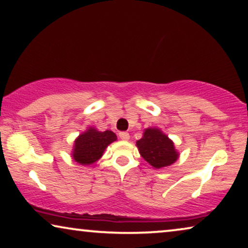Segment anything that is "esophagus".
Returning <instances> with one entry per match:
<instances>
[{
	"label": "esophagus",
	"instance_id": "esophagus-1",
	"mask_svg": "<svg viewBox=\"0 0 248 248\" xmlns=\"http://www.w3.org/2000/svg\"><path fill=\"white\" fill-rule=\"evenodd\" d=\"M119 137H120V139H123V140H129V138H130V136H129L128 132H125V131L120 132Z\"/></svg>",
	"mask_w": 248,
	"mask_h": 248
}]
</instances>
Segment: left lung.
<instances>
[{"instance_id": "obj_1", "label": "left lung", "mask_w": 248, "mask_h": 248, "mask_svg": "<svg viewBox=\"0 0 248 248\" xmlns=\"http://www.w3.org/2000/svg\"><path fill=\"white\" fill-rule=\"evenodd\" d=\"M136 145L143 159L156 169L172 165L179 157L172 140L158 128L146 129Z\"/></svg>"}]
</instances>
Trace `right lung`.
Listing matches in <instances>:
<instances>
[{
    "instance_id": "right-lung-1",
    "label": "right lung",
    "mask_w": 248,
    "mask_h": 248,
    "mask_svg": "<svg viewBox=\"0 0 248 248\" xmlns=\"http://www.w3.org/2000/svg\"><path fill=\"white\" fill-rule=\"evenodd\" d=\"M117 136L110 130L98 131L95 128L89 127L75 140L72 158L78 164L88 166L100 159L106 148L116 141Z\"/></svg>"
}]
</instances>
